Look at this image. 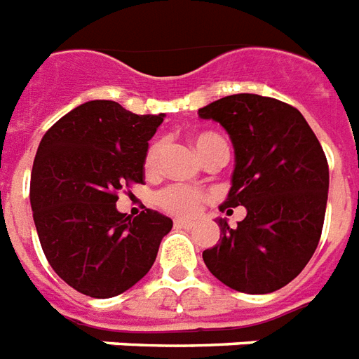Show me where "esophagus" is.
Instances as JSON below:
<instances>
[{
    "mask_svg": "<svg viewBox=\"0 0 359 359\" xmlns=\"http://www.w3.org/2000/svg\"><path fill=\"white\" fill-rule=\"evenodd\" d=\"M175 226H177V228H184V230H190V228H194V222H192V220L177 219V220H175Z\"/></svg>",
    "mask_w": 359,
    "mask_h": 359,
    "instance_id": "obj_1",
    "label": "esophagus"
}]
</instances>
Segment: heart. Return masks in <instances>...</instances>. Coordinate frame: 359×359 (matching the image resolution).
I'll use <instances>...</instances> for the list:
<instances>
[{
	"label": "heart",
	"mask_w": 359,
	"mask_h": 359,
	"mask_svg": "<svg viewBox=\"0 0 359 359\" xmlns=\"http://www.w3.org/2000/svg\"><path fill=\"white\" fill-rule=\"evenodd\" d=\"M219 142H224V140L213 135V133H203V135H198L196 139H194V146H196V150L200 154V158H203L215 144H219ZM159 154H161V144L156 142L148 148V152H146L144 158V169L146 172H154L156 171V167H158L159 161ZM205 200V196L198 190H194V188L188 187H180V184H172V187H167L163 190H159L156 194V205L161 209V211H165L169 215H175V217H192L200 211L201 203Z\"/></svg>",
	"instance_id": "obj_1"
}]
</instances>
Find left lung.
Wrapping results in <instances>:
<instances>
[{
	"mask_svg": "<svg viewBox=\"0 0 359 359\" xmlns=\"http://www.w3.org/2000/svg\"><path fill=\"white\" fill-rule=\"evenodd\" d=\"M198 114L224 127L233 144L232 188L222 205L247 209L236 228L217 220L220 240L203 251V262L230 289L278 291L301 274L320 241L329 190L323 148L302 114L278 98L240 93Z\"/></svg>",
	"mask_w": 359,
	"mask_h": 359,
	"instance_id": "8db88e82",
	"label": "left lung"
}]
</instances>
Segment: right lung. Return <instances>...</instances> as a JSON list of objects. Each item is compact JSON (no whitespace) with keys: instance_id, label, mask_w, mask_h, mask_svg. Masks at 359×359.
<instances>
[{"instance_id":"add662e5","label":"right lung","mask_w":359,"mask_h":359,"mask_svg":"<svg viewBox=\"0 0 359 359\" xmlns=\"http://www.w3.org/2000/svg\"><path fill=\"white\" fill-rule=\"evenodd\" d=\"M159 116L114 100H89L45 133L34 159L30 203L39 243L58 278L79 293L110 299L152 268L172 220L146 209L127 217L118 192L144 182L148 140Z\"/></svg>"}]
</instances>
